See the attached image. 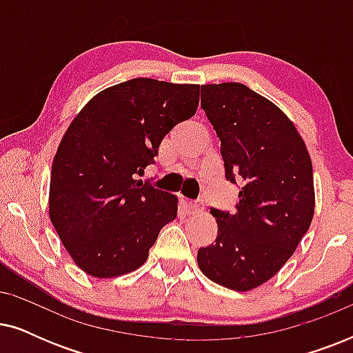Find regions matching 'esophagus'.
I'll use <instances>...</instances> for the list:
<instances>
[{
  "label": "esophagus",
  "mask_w": 353,
  "mask_h": 353,
  "mask_svg": "<svg viewBox=\"0 0 353 353\" xmlns=\"http://www.w3.org/2000/svg\"><path fill=\"white\" fill-rule=\"evenodd\" d=\"M183 205L186 207L188 212H196V210H199V204H197V202H194V201H186V199H183Z\"/></svg>",
  "instance_id": "obj_1"
}]
</instances>
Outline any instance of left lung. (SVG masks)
Instances as JSON below:
<instances>
[{
	"instance_id": "8db88e82",
	"label": "left lung",
	"mask_w": 353,
	"mask_h": 353,
	"mask_svg": "<svg viewBox=\"0 0 353 353\" xmlns=\"http://www.w3.org/2000/svg\"><path fill=\"white\" fill-rule=\"evenodd\" d=\"M201 108L220 138L225 178L241 191L233 214L210 209L219 234L197 263L220 286L250 291L281 270L310 228L312 161L288 115L243 83L202 85Z\"/></svg>"
}]
</instances>
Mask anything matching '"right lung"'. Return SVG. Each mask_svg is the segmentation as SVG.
Masks as SVG:
<instances>
[{
	"instance_id": "right-lung-1",
	"label": "right lung",
	"mask_w": 353,
	"mask_h": 353,
	"mask_svg": "<svg viewBox=\"0 0 353 353\" xmlns=\"http://www.w3.org/2000/svg\"><path fill=\"white\" fill-rule=\"evenodd\" d=\"M197 105L199 85L133 79L101 91L72 120L52 161L50 219L90 276L139 268L176 219L175 196L134 178Z\"/></svg>"
}]
</instances>
